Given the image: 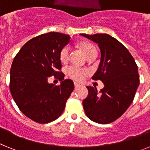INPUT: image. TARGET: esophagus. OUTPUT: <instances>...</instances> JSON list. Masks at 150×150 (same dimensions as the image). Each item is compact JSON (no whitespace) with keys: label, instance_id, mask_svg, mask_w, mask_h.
<instances>
[{"label":"esophagus","instance_id":"esophagus-1","mask_svg":"<svg viewBox=\"0 0 150 150\" xmlns=\"http://www.w3.org/2000/svg\"><path fill=\"white\" fill-rule=\"evenodd\" d=\"M80 86H81V85L80 84H79V83H74V87H75V88H77Z\"/></svg>","mask_w":150,"mask_h":150}]
</instances>
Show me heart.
<instances>
[{
    "label": "heart",
    "mask_w": 150,
    "mask_h": 150,
    "mask_svg": "<svg viewBox=\"0 0 150 150\" xmlns=\"http://www.w3.org/2000/svg\"><path fill=\"white\" fill-rule=\"evenodd\" d=\"M80 47L82 50L84 52L85 55L87 57V59L90 58L94 55H97V50L95 46L90 42L84 41L80 43ZM69 55H70V47L68 46H64L61 50L60 54H59V58H60L61 62L63 63H65L68 61ZM66 73L67 76L72 78L74 80L76 81H81L83 79L84 76L86 74V71L83 70V69L77 68L74 67H68L66 69Z\"/></svg>",
    "instance_id": "1"
}]
</instances>
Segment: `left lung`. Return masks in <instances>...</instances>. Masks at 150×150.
<instances>
[{
	"label": "left lung",
	"instance_id": "8db88e82",
	"mask_svg": "<svg viewBox=\"0 0 150 150\" xmlns=\"http://www.w3.org/2000/svg\"><path fill=\"white\" fill-rule=\"evenodd\" d=\"M98 43L100 62L94 80H101L104 88L87 86L88 95L83 101L90 120L108 124L120 118L131 105L140 84L137 65L132 55L120 41L107 34H80Z\"/></svg>",
	"mask_w": 150,
	"mask_h": 150
}]
</instances>
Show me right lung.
<instances>
[{
	"label": "right lung",
	"instance_id": "add662e5",
	"mask_svg": "<svg viewBox=\"0 0 150 150\" xmlns=\"http://www.w3.org/2000/svg\"><path fill=\"white\" fill-rule=\"evenodd\" d=\"M70 39L62 33L41 34L28 41L13 59L10 92L21 112L36 122L45 124L59 118L74 91V82L64 79L60 71L59 54ZM52 76L60 80L59 86L48 83Z\"/></svg>",
	"mask_w": 150,
	"mask_h": 150
}]
</instances>
